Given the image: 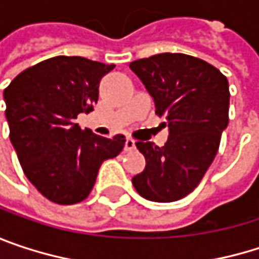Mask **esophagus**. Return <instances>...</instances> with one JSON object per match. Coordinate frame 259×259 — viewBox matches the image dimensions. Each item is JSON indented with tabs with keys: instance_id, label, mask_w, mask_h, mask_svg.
<instances>
[{
	"instance_id": "obj_1",
	"label": "esophagus",
	"mask_w": 259,
	"mask_h": 259,
	"mask_svg": "<svg viewBox=\"0 0 259 259\" xmlns=\"http://www.w3.org/2000/svg\"><path fill=\"white\" fill-rule=\"evenodd\" d=\"M135 141L133 139H130V138H127L126 139V142H124V151H133L135 150Z\"/></svg>"
}]
</instances>
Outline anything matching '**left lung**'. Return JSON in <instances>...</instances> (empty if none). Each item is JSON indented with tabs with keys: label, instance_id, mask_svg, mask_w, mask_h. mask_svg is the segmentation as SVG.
<instances>
[{
	"label": "left lung",
	"instance_id": "1",
	"mask_svg": "<svg viewBox=\"0 0 259 259\" xmlns=\"http://www.w3.org/2000/svg\"><path fill=\"white\" fill-rule=\"evenodd\" d=\"M130 69L169 127L163 147L136 142L145 168L132 183L148 201H179L199 184L219 150L228 126V79L204 60L169 52L136 60Z\"/></svg>",
	"mask_w": 259,
	"mask_h": 259
}]
</instances>
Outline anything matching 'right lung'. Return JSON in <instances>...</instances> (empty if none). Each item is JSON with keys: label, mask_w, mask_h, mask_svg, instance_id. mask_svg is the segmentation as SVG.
<instances>
[{"label": "right lung", "mask_w": 259, "mask_h": 259, "mask_svg": "<svg viewBox=\"0 0 259 259\" xmlns=\"http://www.w3.org/2000/svg\"><path fill=\"white\" fill-rule=\"evenodd\" d=\"M115 66L54 57L19 73L4 90L10 141L29 183L49 201L70 205L91 192L102 163L118 156L124 136H99L75 123L99 100Z\"/></svg>", "instance_id": "obj_1"}]
</instances>
